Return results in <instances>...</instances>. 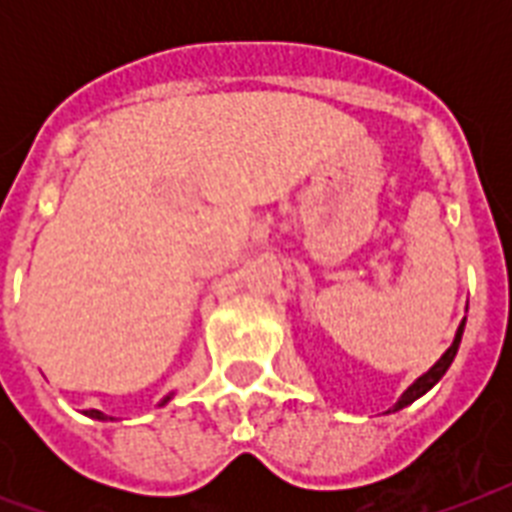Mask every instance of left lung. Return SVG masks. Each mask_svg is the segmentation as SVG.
Listing matches in <instances>:
<instances>
[{
  "instance_id": "8db88e82",
  "label": "left lung",
  "mask_w": 512,
  "mask_h": 512,
  "mask_svg": "<svg viewBox=\"0 0 512 512\" xmlns=\"http://www.w3.org/2000/svg\"><path fill=\"white\" fill-rule=\"evenodd\" d=\"M462 332H465V321H462L460 329H457V335H454V342H452V345H449V350H446L444 356L438 358L436 364L430 366L428 372L422 374V377H417V380H414L412 385H409V388L404 390V396L398 398V404L393 406V412H398V409H404V406H409V404H412V401H417V398H420V396H425V393H428V390L433 388V385H436V382L441 380V377H444L446 369L452 366L454 356H457V348H460Z\"/></svg>"
}]
</instances>
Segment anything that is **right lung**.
<instances>
[{
	"label": "right lung",
	"instance_id": "add662e5",
	"mask_svg": "<svg viewBox=\"0 0 512 512\" xmlns=\"http://www.w3.org/2000/svg\"><path fill=\"white\" fill-rule=\"evenodd\" d=\"M167 401H170V396L164 398V401H162V406L167 404ZM84 414H87V417H92V420H111V417H106V414H103V412H98V409H90V412H84Z\"/></svg>",
	"mask_w": 512,
	"mask_h": 512
}]
</instances>
